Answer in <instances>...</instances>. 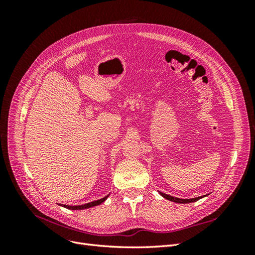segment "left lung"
<instances>
[{
  "label": "left lung",
  "mask_w": 255,
  "mask_h": 255,
  "mask_svg": "<svg viewBox=\"0 0 255 255\" xmlns=\"http://www.w3.org/2000/svg\"><path fill=\"white\" fill-rule=\"evenodd\" d=\"M159 194L164 198H166L167 200H170V201L175 202V203H190V202L198 201L199 199L202 198V197H198V198H192V199H179V198H174V197H171L169 195H166V194H164V192H160V191H159Z\"/></svg>",
  "instance_id": "obj_1"
}]
</instances>
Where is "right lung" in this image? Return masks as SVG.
Masks as SVG:
<instances>
[{
    "instance_id": "right-lung-1",
    "label": "right lung",
    "mask_w": 255,
    "mask_h": 255,
    "mask_svg": "<svg viewBox=\"0 0 255 255\" xmlns=\"http://www.w3.org/2000/svg\"><path fill=\"white\" fill-rule=\"evenodd\" d=\"M107 197L109 196H106V197H104V198H102V199H100V200H97V201H94V202H90V203H87V204H84V205H78V206H72V205H61V206H64V207H66V208H69V210H84V208H89V207H92V206H96V205H99V204H101L102 202H104L105 200L107 199Z\"/></svg>"
}]
</instances>
